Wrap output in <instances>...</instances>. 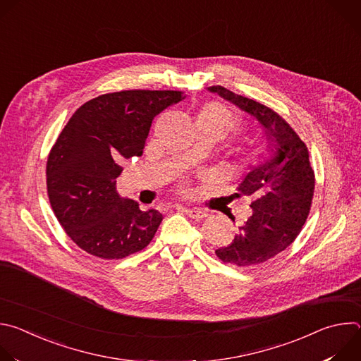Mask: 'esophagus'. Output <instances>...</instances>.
<instances>
[{"instance_id":"esophagus-1","label":"esophagus","mask_w":361,"mask_h":361,"mask_svg":"<svg viewBox=\"0 0 361 361\" xmlns=\"http://www.w3.org/2000/svg\"><path fill=\"white\" fill-rule=\"evenodd\" d=\"M178 207L191 219H195V220H201L204 219L205 216H207V213H205L204 210L201 209H190V207H184V205H178Z\"/></svg>"}]
</instances>
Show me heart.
Masks as SVG:
<instances>
[{
    "mask_svg": "<svg viewBox=\"0 0 361 361\" xmlns=\"http://www.w3.org/2000/svg\"><path fill=\"white\" fill-rule=\"evenodd\" d=\"M195 121H197V126L214 130L221 137L227 131L234 130L240 124L238 117L228 107L220 104V102H209V104H205L197 114ZM251 159H252V154L247 152L244 157V163H248Z\"/></svg>",
    "mask_w": 361,
    "mask_h": 361,
    "instance_id": "b5f03b06",
    "label": "heart"
}]
</instances>
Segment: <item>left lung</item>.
<instances>
[{
    "label": "left lung",
    "instance_id": "1",
    "mask_svg": "<svg viewBox=\"0 0 361 361\" xmlns=\"http://www.w3.org/2000/svg\"><path fill=\"white\" fill-rule=\"evenodd\" d=\"M207 90L254 117L264 131L270 156L248 167L237 194L251 200L252 213L238 227L234 240L216 250L224 263L240 267L262 264L295 240L310 213L314 171L308 160V149L271 109L221 85Z\"/></svg>",
    "mask_w": 361,
    "mask_h": 361
}]
</instances>
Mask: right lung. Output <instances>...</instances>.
<instances>
[{"instance_id": "obj_1", "label": "right lung", "mask_w": 361, "mask_h": 361, "mask_svg": "<svg viewBox=\"0 0 361 361\" xmlns=\"http://www.w3.org/2000/svg\"><path fill=\"white\" fill-rule=\"evenodd\" d=\"M181 91L130 90L95 97L70 118L47 161L51 207L68 237L99 259H123L147 247L163 214L140 210L117 191L124 160L140 157L151 123Z\"/></svg>"}]
</instances>
